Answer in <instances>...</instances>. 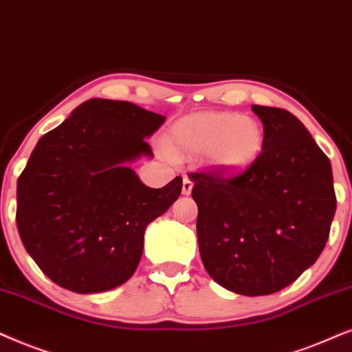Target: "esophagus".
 Masks as SVG:
<instances>
[{"instance_id":"34e87169","label":"esophagus","mask_w":352,"mask_h":352,"mask_svg":"<svg viewBox=\"0 0 352 352\" xmlns=\"http://www.w3.org/2000/svg\"><path fill=\"white\" fill-rule=\"evenodd\" d=\"M191 190H193V182H191L188 177H184V185H182V193L185 196H188L191 193Z\"/></svg>"}]
</instances>
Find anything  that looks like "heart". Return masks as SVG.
Instances as JSON below:
<instances>
[{"mask_svg": "<svg viewBox=\"0 0 352 352\" xmlns=\"http://www.w3.org/2000/svg\"><path fill=\"white\" fill-rule=\"evenodd\" d=\"M262 144L264 130L254 117L208 111L177 122L166 138V151L173 157L204 154L215 170L236 173L256 161Z\"/></svg>", "mask_w": 352, "mask_h": 352, "instance_id": "obj_1", "label": "heart"}]
</instances>
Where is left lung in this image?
Segmentation results:
<instances>
[{
  "label": "left lung",
  "mask_w": 352,
  "mask_h": 352,
  "mask_svg": "<svg viewBox=\"0 0 352 352\" xmlns=\"http://www.w3.org/2000/svg\"><path fill=\"white\" fill-rule=\"evenodd\" d=\"M264 125L246 170L191 172L199 254L220 287L264 296L292 285L320 256L336 210L331 166L292 112L252 106Z\"/></svg>",
  "instance_id": "1"
}]
</instances>
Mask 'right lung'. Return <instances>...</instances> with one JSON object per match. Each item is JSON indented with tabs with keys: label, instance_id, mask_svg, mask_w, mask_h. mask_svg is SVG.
Returning a JSON list of instances; mask_svg holds the SVG:
<instances>
[{
	"label": "right lung",
	"instance_id": "1",
	"mask_svg": "<svg viewBox=\"0 0 352 352\" xmlns=\"http://www.w3.org/2000/svg\"><path fill=\"white\" fill-rule=\"evenodd\" d=\"M166 117L93 98L38 140L17 180L16 222L27 252L56 285L101 293L132 277L144 228L177 201L182 177L149 188L127 164L153 156Z\"/></svg>",
	"mask_w": 352,
	"mask_h": 352
}]
</instances>
